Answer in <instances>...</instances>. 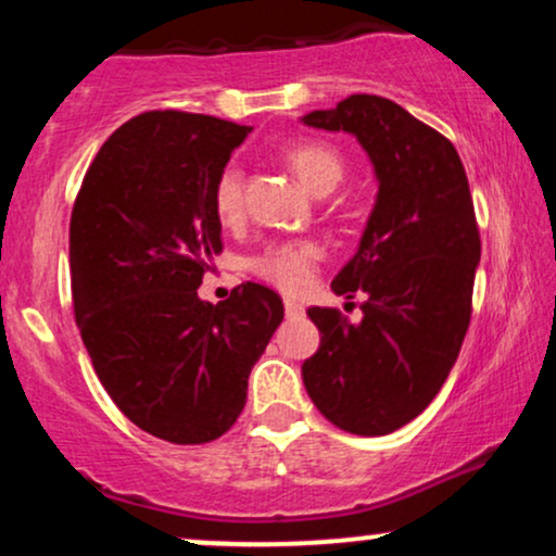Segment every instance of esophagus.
Instances as JSON below:
<instances>
[{
    "label": "esophagus",
    "instance_id": "1",
    "mask_svg": "<svg viewBox=\"0 0 556 556\" xmlns=\"http://www.w3.org/2000/svg\"><path fill=\"white\" fill-rule=\"evenodd\" d=\"M303 305L298 303V300H292V298H287L285 300V314L290 316V318H298V316H303Z\"/></svg>",
    "mask_w": 556,
    "mask_h": 556
}]
</instances>
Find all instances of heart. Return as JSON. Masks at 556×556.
<instances>
[{
    "mask_svg": "<svg viewBox=\"0 0 556 556\" xmlns=\"http://www.w3.org/2000/svg\"><path fill=\"white\" fill-rule=\"evenodd\" d=\"M285 159L314 195H327L344 175L340 154L324 143H298L287 151ZM242 185H245V177L235 164H229L216 180L214 208L222 222H235L242 214ZM318 258H321V248L314 240L274 242L251 261V269L266 282L277 285L279 290L300 292L314 279Z\"/></svg>",
    "mask_w": 556,
    "mask_h": 556,
    "instance_id": "b5f03b06",
    "label": "heart"
}]
</instances>
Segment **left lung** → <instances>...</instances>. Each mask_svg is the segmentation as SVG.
<instances>
[{
	"instance_id": "obj_1",
	"label": "left lung",
	"mask_w": 556,
	"mask_h": 556,
	"mask_svg": "<svg viewBox=\"0 0 556 556\" xmlns=\"http://www.w3.org/2000/svg\"><path fill=\"white\" fill-rule=\"evenodd\" d=\"M300 123L350 132L379 185L358 251L331 282L366 295L363 318L308 308L321 344L303 384L342 431L384 437L426 410L460 355L481 261L468 177L442 132L381 96H348Z\"/></svg>"
}]
</instances>
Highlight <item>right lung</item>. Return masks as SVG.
<instances>
[{
    "instance_id": "obj_1",
    "label": "right lung",
    "mask_w": 556,
    "mask_h": 556,
    "mask_svg": "<svg viewBox=\"0 0 556 556\" xmlns=\"http://www.w3.org/2000/svg\"><path fill=\"white\" fill-rule=\"evenodd\" d=\"M251 127L146 112L101 146L73 206V305L93 371L138 429L203 444L238 420L248 376L285 318L245 282L198 298L222 251L214 188Z\"/></svg>"
}]
</instances>
